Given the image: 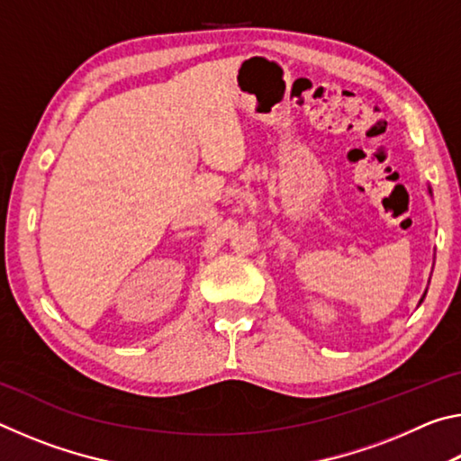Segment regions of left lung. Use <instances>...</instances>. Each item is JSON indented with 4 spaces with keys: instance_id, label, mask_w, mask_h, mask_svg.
I'll return each mask as SVG.
<instances>
[{
    "instance_id": "obj_1",
    "label": "left lung",
    "mask_w": 461,
    "mask_h": 461,
    "mask_svg": "<svg viewBox=\"0 0 461 461\" xmlns=\"http://www.w3.org/2000/svg\"><path fill=\"white\" fill-rule=\"evenodd\" d=\"M429 194H431V186H429ZM429 280H431V278H429ZM425 294H427V291L423 293V296H420V301H419V305H420V303H423V299H425Z\"/></svg>"
}]
</instances>
